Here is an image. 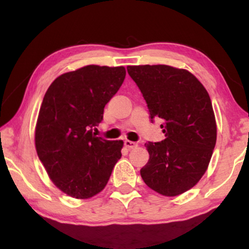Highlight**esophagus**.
Segmentation results:
<instances>
[{"mask_svg":"<svg viewBox=\"0 0 249 249\" xmlns=\"http://www.w3.org/2000/svg\"><path fill=\"white\" fill-rule=\"evenodd\" d=\"M124 146L125 147H127L128 149H132V148H135V147H137V142H131V141H124Z\"/></svg>","mask_w":249,"mask_h":249,"instance_id":"esophagus-1","label":"esophagus"}]
</instances>
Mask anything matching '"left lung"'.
I'll list each match as a JSON object with an SVG mask.
<instances>
[{"mask_svg": "<svg viewBox=\"0 0 249 249\" xmlns=\"http://www.w3.org/2000/svg\"><path fill=\"white\" fill-rule=\"evenodd\" d=\"M151 120L160 118L165 139L146 142L149 160L141 176L149 188L173 197L193 188L207 170L216 142L210 95L185 69L165 64L128 66Z\"/></svg>", "mask_w": 249, "mask_h": 249, "instance_id": "8db88e82", "label": "left lung"}]
</instances>
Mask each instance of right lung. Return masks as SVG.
Wrapping results in <instances>:
<instances>
[{"instance_id":"right-lung-1","label":"right lung","mask_w":249,"mask_h":249,"mask_svg":"<svg viewBox=\"0 0 249 249\" xmlns=\"http://www.w3.org/2000/svg\"><path fill=\"white\" fill-rule=\"evenodd\" d=\"M124 67L86 66L61 74L40 105L35 130L37 155L54 185L73 198L104 189L121 158L122 141L97 137L93 128L121 87Z\"/></svg>"}]
</instances>
